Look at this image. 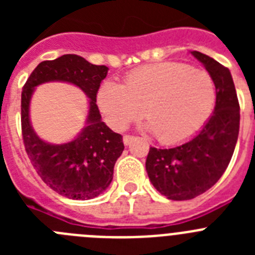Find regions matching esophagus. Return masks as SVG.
Masks as SVG:
<instances>
[{
  "label": "esophagus",
  "instance_id": "esophagus-1",
  "mask_svg": "<svg viewBox=\"0 0 255 255\" xmlns=\"http://www.w3.org/2000/svg\"><path fill=\"white\" fill-rule=\"evenodd\" d=\"M134 139L135 136H132V135H124V144H125V145H129V144H131V141L134 140Z\"/></svg>",
  "mask_w": 255,
  "mask_h": 255
}]
</instances>
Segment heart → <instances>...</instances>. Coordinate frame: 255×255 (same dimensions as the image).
<instances>
[{"instance_id": "1", "label": "heart", "mask_w": 255, "mask_h": 255, "mask_svg": "<svg viewBox=\"0 0 255 255\" xmlns=\"http://www.w3.org/2000/svg\"><path fill=\"white\" fill-rule=\"evenodd\" d=\"M97 103L112 129L128 128L143 110L145 128L155 138L176 143L208 120L216 105V84L206 70L167 61L134 70L123 84L106 80Z\"/></svg>"}]
</instances>
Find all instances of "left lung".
<instances>
[{
    "instance_id": "8db88e82",
    "label": "left lung",
    "mask_w": 255,
    "mask_h": 255,
    "mask_svg": "<svg viewBox=\"0 0 255 255\" xmlns=\"http://www.w3.org/2000/svg\"><path fill=\"white\" fill-rule=\"evenodd\" d=\"M191 55L215 80L216 106L203 129L189 141L162 149L149 148L148 176L171 200L193 199L215 185L231 161L240 128V106L230 70L202 52Z\"/></svg>"
}]
</instances>
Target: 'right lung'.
Segmentation results:
<instances>
[{
	"mask_svg": "<svg viewBox=\"0 0 255 255\" xmlns=\"http://www.w3.org/2000/svg\"><path fill=\"white\" fill-rule=\"evenodd\" d=\"M108 67L93 65L78 55H64L40 62L21 92V130L25 150L40 179L60 195L88 200L102 194L114 177V167L124 150L123 136L102 121L97 93ZM64 81L80 87L90 98L86 126L73 141L51 144L40 139L30 124L28 108L35 87Z\"/></svg>",
	"mask_w": 255,
	"mask_h": 255,
	"instance_id": "right-lung-1",
	"label": "right lung"
}]
</instances>
